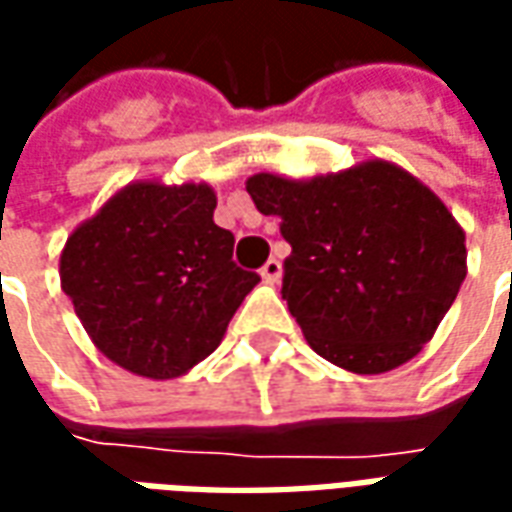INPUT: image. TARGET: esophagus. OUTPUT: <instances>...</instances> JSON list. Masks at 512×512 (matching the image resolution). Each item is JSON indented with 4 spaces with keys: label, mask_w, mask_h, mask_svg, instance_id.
<instances>
[{
    "label": "esophagus",
    "mask_w": 512,
    "mask_h": 512,
    "mask_svg": "<svg viewBox=\"0 0 512 512\" xmlns=\"http://www.w3.org/2000/svg\"><path fill=\"white\" fill-rule=\"evenodd\" d=\"M260 277L266 285H277L279 279H282V263L279 260H268L266 266L260 268Z\"/></svg>",
    "instance_id": "obj_1"
}]
</instances>
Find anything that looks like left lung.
<instances>
[{
	"instance_id": "left-lung-1",
	"label": "left lung",
	"mask_w": 512,
	"mask_h": 512,
	"mask_svg": "<svg viewBox=\"0 0 512 512\" xmlns=\"http://www.w3.org/2000/svg\"><path fill=\"white\" fill-rule=\"evenodd\" d=\"M246 191L282 222V299L315 354L378 376L425 348L466 279V233L422 180L367 158L315 178L257 172Z\"/></svg>"
}]
</instances>
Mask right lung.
<instances>
[{
    "mask_svg": "<svg viewBox=\"0 0 512 512\" xmlns=\"http://www.w3.org/2000/svg\"><path fill=\"white\" fill-rule=\"evenodd\" d=\"M208 183L142 178L76 224L60 285L101 354L153 381L186 376L219 348L260 277L233 263Z\"/></svg>",
    "mask_w": 512,
    "mask_h": 512,
    "instance_id": "right-lung-1",
    "label": "right lung"
}]
</instances>
